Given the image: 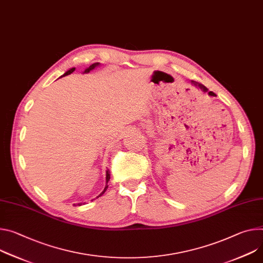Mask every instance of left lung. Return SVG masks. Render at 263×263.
<instances>
[{
    "mask_svg": "<svg viewBox=\"0 0 263 263\" xmlns=\"http://www.w3.org/2000/svg\"><path fill=\"white\" fill-rule=\"evenodd\" d=\"M192 84H193L195 87H198L201 91H203V92H208V94H209V95H211V97H215V93H213L212 91H209V90H208V88H206V87H204L202 84H199V83L194 82V81H192Z\"/></svg>",
    "mask_w": 263,
    "mask_h": 263,
    "instance_id": "8db88e82",
    "label": "left lung"
}]
</instances>
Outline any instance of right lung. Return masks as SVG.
I'll return each mask as SVG.
<instances>
[{
  "mask_svg": "<svg viewBox=\"0 0 263 263\" xmlns=\"http://www.w3.org/2000/svg\"><path fill=\"white\" fill-rule=\"evenodd\" d=\"M100 65H101L100 63H94V64L90 65L88 68H86V69L84 70V72H83V73H89L91 70H93L94 68L99 67ZM74 70H76V68H70L69 70H67V71H66V72H65V73H64L62 77H66V76H69V74H71V73L73 72ZM62 77H61V78H62ZM109 180H110V171H109V170H107V171H106V185H105V189L103 190V192H102V193H101V194H100V195H99L97 198L101 197V196H102V195H103V194L106 192V190L108 189V182H109ZM92 200H93V199H92ZM92 200H91V201H92ZM74 205H76V204H74ZM78 205H82V202H81V203H78Z\"/></svg>",
  "mask_w": 263,
  "mask_h": 263,
  "instance_id": "add662e5",
  "label": "right lung"
}]
</instances>
